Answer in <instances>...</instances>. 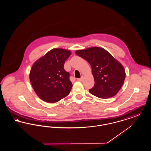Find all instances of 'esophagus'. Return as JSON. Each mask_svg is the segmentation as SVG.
Wrapping results in <instances>:
<instances>
[{"label":"esophagus","instance_id":"obj_1","mask_svg":"<svg viewBox=\"0 0 151 151\" xmlns=\"http://www.w3.org/2000/svg\"><path fill=\"white\" fill-rule=\"evenodd\" d=\"M83 78H84V77L82 76H81V78H79V79H78V80L79 81H83Z\"/></svg>","mask_w":151,"mask_h":151}]
</instances>
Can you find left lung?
Wrapping results in <instances>:
<instances>
[{
  "label": "left lung",
  "mask_w": 151,
  "mask_h": 151,
  "mask_svg": "<svg viewBox=\"0 0 151 151\" xmlns=\"http://www.w3.org/2000/svg\"><path fill=\"white\" fill-rule=\"evenodd\" d=\"M76 54L87 60L92 67L94 85L89 92L101 99L114 96L124 83L126 73L123 66L108 51L99 47L79 50Z\"/></svg>",
  "instance_id": "obj_1"
}]
</instances>
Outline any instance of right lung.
I'll return each instance as SVG.
<instances>
[{
    "label": "right lung",
    "mask_w": 151,
    "mask_h": 151,
    "mask_svg": "<svg viewBox=\"0 0 151 151\" xmlns=\"http://www.w3.org/2000/svg\"><path fill=\"white\" fill-rule=\"evenodd\" d=\"M71 53L70 51L63 49H53L32 65L29 79L41 100L54 103L70 93L72 84L69 72L64 69V64Z\"/></svg>",
    "instance_id": "obj_1"
}]
</instances>
